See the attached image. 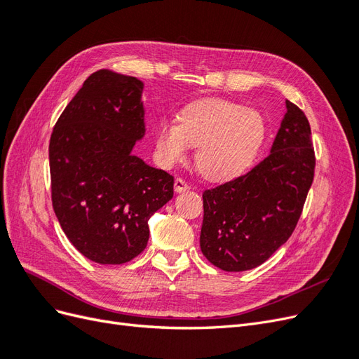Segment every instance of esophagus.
I'll list each match as a JSON object with an SVG mask.
<instances>
[{"instance_id": "1", "label": "esophagus", "mask_w": 359, "mask_h": 359, "mask_svg": "<svg viewBox=\"0 0 359 359\" xmlns=\"http://www.w3.org/2000/svg\"><path fill=\"white\" fill-rule=\"evenodd\" d=\"M173 187H175V191H177V193H184V191L190 190V186H189V184H187L186 181H184L182 178H177V180H175V186H173Z\"/></svg>"}]
</instances>
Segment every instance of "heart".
<instances>
[{"label": "heart", "instance_id": "1", "mask_svg": "<svg viewBox=\"0 0 359 359\" xmlns=\"http://www.w3.org/2000/svg\"><path fill=\"white\" fill-rule=\"evenodd\" d=\"M265 137V119L257 111L223 99H203L184 107L178 123H160L156 149L163 165L170 166L196 147L194 163L202 177L227 181L252 165Z\"/></svg>", "mask_w": 359, "mask_h": 359}]
</instances>
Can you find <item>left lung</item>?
<instances>
[{"mask_svg":"<svg viewBox=\"0 0 359 359\" xmlns=\"http://www.w3.org/2000/svg\"><path fill=\"white\" fill-rule=\"evenodd\" d=\"M286 107L268 157L202 194L201 250L223 271L262 265L289 240L301 217L316 157L306 114L289 100Z\"/></svg>","mask_w":359,"mask_h":359,"instance_id":"obj_1","label":"left lung"}]
</instances>
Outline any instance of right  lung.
<instances>
[{"mask_svg":"<svg viewBox=\"0 0 359 359\" xmlns=\"http://www.w3.org/2000/svg\"><path fill=\"white\" fill-rule=\"evenodd\" d=\"M144 83L102 69L82 85L52 130V206L79 253L119 265L145 250L148 220L173 198V177L132 154L145 135Z\"/></svg>","mask_w":359,"mask_h":359,"instance_id":"obj_1","label":"right lung"}]
</instances>
